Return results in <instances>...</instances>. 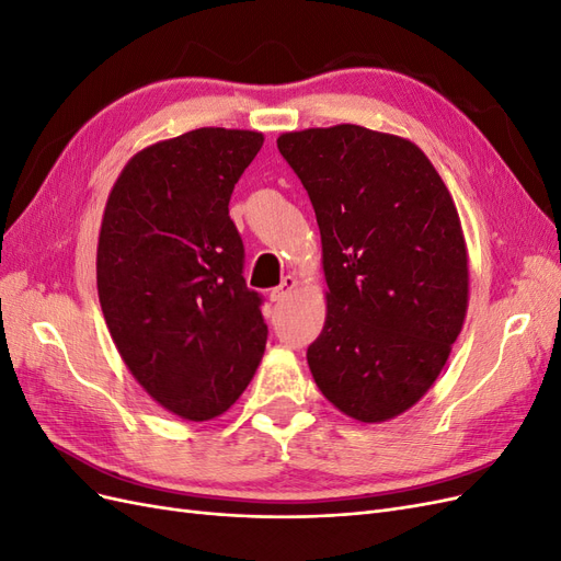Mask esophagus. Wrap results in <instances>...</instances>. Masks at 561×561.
Returning <instances> with one entry per match:
<instances>
[{"label": "esophagus", "mask_w": 561, "mask_h": 561, "mask_svg": "<svg viewBox=\"0 0 561 561\" xmlns=\"http://www.w3.org/2000/svg\"><path fill=\"white\" fill-rule=\"evenodd\" d=\"M297 285H299V280L295 276H285L276 290H271V301H285L297 290Z\"/></svg>", "instance_id": "esophagus-1"}]
</instances>
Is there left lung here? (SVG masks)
<instances>
[{
    "label": "left lung",
    "instance_id": "1",
    "mask_svg": "<svg viewBox=\"0 0 561 561\" xmlns=\"http://www.w3.org/2000/svg\"><path fill=\"white\" fill-rule=\"evenodd\" d=\"M313 203L325 325L307 360L339 412L381 423L445 369L468 311V248L447 184L412 140L355 124L283 133Z\"/></svg>",
    "mask_w": 561,
    "mask_h": 561
}]
</instances>
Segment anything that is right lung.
Listing matches in <instances>:
<instances>
[{
	"instance_id": "add662e5",
	"label": "right lung",
	"mask_w": 561,
	"mask_h": 561,
	"mask_svg": "<svg viewBox=\"0 0 561 561\" xmlns=\"http://www.w3.org/2000/svg\"><path fill=\"white\" fill-rule=\"evenodd\" d=\"M264 135L196 128L133 154L105 203L95 280L112 342L151 400L222 416L257 371L266 325L243 280L229 198Z\"/></svg>"
}]
</instances>
